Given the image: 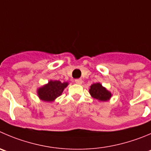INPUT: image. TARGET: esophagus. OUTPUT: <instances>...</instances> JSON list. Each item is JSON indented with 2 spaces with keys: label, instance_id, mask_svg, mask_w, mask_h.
<instances>
[{
  "label": "esophagus",
  "instance_id": "34e87169",
  "mask_svg": "<svg viewBox=\"0 0 151 151\" xmlns=\"http://www.w3.org/2000/svg\"><path fill=\"white\" fill-rule=\"evenodd\" d=\"M75 82L77 84H82V80H81V79H76V80H75Z\"/></svg>",
  "mask_w": 151,
  "mask_h": 151
}]
</instances>
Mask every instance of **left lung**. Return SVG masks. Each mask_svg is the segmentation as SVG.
I'll return each mask as SVG.
<instances>
[{"instance_id": "1", "label": "left lung", "mask_w": 151, "mask_h": 151, "mask_svg": "<svg viewBox=\"0 0 151 151\" xmlns=\"http://www.w3.org/2000/svg\"><path fill=\"white\" fill-rule=\"evenodd\" d=\"M89 93L94 99L99 101H107L112 97L111 92L103 87L101 83H95L90 87Z\"/></svg>"}]
</instances>
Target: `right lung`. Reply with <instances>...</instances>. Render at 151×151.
I'll return each instance as SVG.
<instances>
[{
	"mask_svg": "<svg viewBox=\"0 0 151 151\" xmlns=\"http://www.w3.org/2000/svg\"><path fill=\"white\" fill-rule=\"evenodd\" d=\"M68 84V82L62 83L57 80H50L47 84L38 88L37 94L41 101L45 102H52L62 94L64 90Z\"/></svg>",
	"mask_w": 151,
	"mask_h": 151,
	"instance_id": "right-lung-1",
	"label": "right lung"
}]
</instances>
